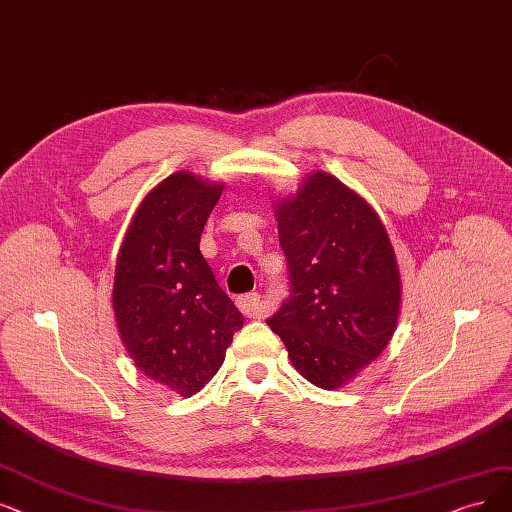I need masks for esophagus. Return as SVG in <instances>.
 <instances>
[{
	"label": "esophagus",
	"instance_id": "obj_1",
	"mask_svg": "<svg viewBox=\"0 0 512 512\" xmlns=\"http://www.w3.org/2000/svg\"><path fill=\"white\" fill-rule=\"evenodd\" d=\"M237 306L239 311L250 317V319H260L264 315V302H262V296L256 294V292H250V294H243L237 298Z\"/></svg>",
	"mask_w": 512,
	"mask_h": 512
}]
</instances>
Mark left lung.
I'll return each mask as SVG.
<instances>
[{
  "instance_id": "left-lung-1",
  "label": "left lung",
  "mask_w": 512,
  "mask_h": 512,
  "mask_svg": "<svg viewBox=\"0 0 512 512\" xmlns=\"http://www.w3.org/2000/svg\"><path fill=\"white\" fill-rule=\"evenodd\" d=\"M290 296L267 319L296 370L334 391L391 340L401 281L384 224L363 197L325 172L277 208Z\"/></svg>"
}]
</instances>
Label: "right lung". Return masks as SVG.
Returning a JSON list of instances; mask_svg holds the SVG:
<instances>
[{
    "label": "right lung",
    "instance_id": "right-lung-1",
    "mask_svg": "<svg viewBox=\"0 0 512 512\" xmlns=\"http://www.w3.org/2000/svg\"><path fill=\"white\" fill-rule=\"evenodd\" d=\"M220 185L176 172L145 197L117 256L113 309L138 370L182 397L220 370L243 317L199 252Z\"/></svg>",
    "mask_w": 512,
    "mask_h": 512
}]
</instances>
